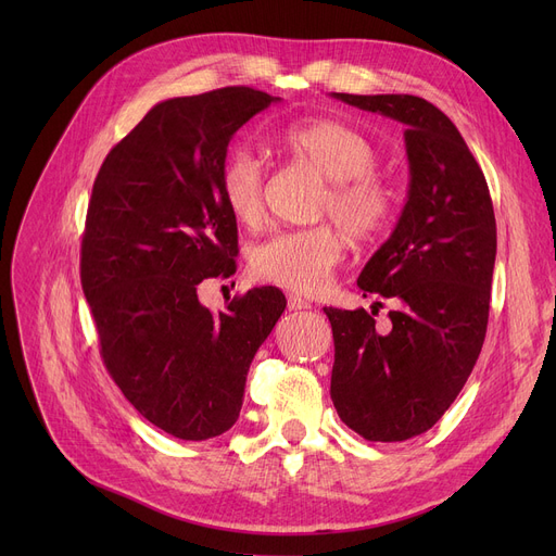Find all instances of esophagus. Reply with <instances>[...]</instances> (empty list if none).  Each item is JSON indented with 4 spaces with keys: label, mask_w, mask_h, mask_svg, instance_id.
<instances>
[{
    "label": "esophagus",
    "mask_w": 556,
    "mask_h": 556,
    "mask_svg": "<svg viewBox=\"0 0 556 556\" xmlns=\"http://www.w3.org/2000/svg\"><path fill=\"white\" fill-rule=\"evenodd\" d=\"M288 308L290 311H304V308H311V302H306L302 295L290 293L288 295Z\"/></svg>",
    "instance_id": "esophagus-1"
}]
</instances>
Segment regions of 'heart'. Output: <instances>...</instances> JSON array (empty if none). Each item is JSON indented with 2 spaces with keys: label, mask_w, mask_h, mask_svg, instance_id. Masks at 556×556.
I'll list each match as a JSON object with an SVG mask.
<instances>
[{
  "label": "heart",
  "mask_w": 556,
  "mask_h": 556,
  "mask_svg": "<svg viewBox=\"0 0 556 556\" xmlns=\"http://www.w3.org/2000/svg\"><path fill=\"white\" fill-rule=\"evenodd\" d=\"M283 149L331 180L319 214L333 216L358 241L381 231L394 212V191L376 168L371 141L336 119H304L279 132ZM220 195L229 214L254 227L266 210V175L256 155L233 149L220 166ZM336 225L283 229L250 254V273L293 293L323 290L344 254V233Z\"/></svg>",
  "instance_id": "heart-1"
}]
</instances>
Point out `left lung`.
<instances>
[{
  "label": "left lung",
  "mask_w": 556,
  "mask_h": 556,
  "mask_svg": "<svg viewBox=\"0 0 556 556\" xmlns=\"http://www.w3.org/2000/svg\"><path fill=\"white\" fill-rule=\"evenodd\" d=\"M336 99L405 126L410 189L392 237L358 277L401 302L390 331L376 311L325 308L336 344L331 399L369 442H403L448 410L482 352L495 263V216L484 173L448 116L413 94Z\"/></svg>",
  "instance_id": "8db88e82"
}]
</instances>
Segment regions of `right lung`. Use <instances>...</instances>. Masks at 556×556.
<instances>
[{"mask_svg":"<svg viewBox=\"0 0 556 556\" xmlns=\"http://www.w3.org/2000/svg\"><path fill=\"white\" fill-rule=\"evenodd\" d=\"M277 97L220 87L157 103L103 160L87 207L80 283L101 358L135 410L178 440L239 419L245 376L286 308L275 286L198 302L237 273L239 229L220 195L231 135Z\"/></svg>","mask_w":556,"mask_h":556,"instance_id":"add662e5","label":"right lung"}]
</instances>
